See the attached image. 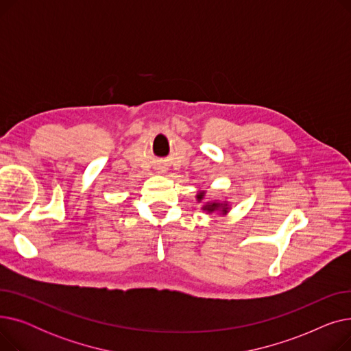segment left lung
Listing matches in <instances>:
<instances>
[{"mask_svg": "<svg viewBox=\"0 0 351 351\" xmlns=\"http://www.w3.org/2000/svg\"><path fill=\"white\" fill-rule=\"evenodd\" d=\"M204 196H205V192H200V193L197 195V200H202V199H204ZM204 209H205V210H208V212H213V210H217V209H222V212H223V213H226V212H228L226 205L217 204V202H213V204H208L206 206H204Z\"/></svg>", "mask_w": 351, "mask_h": 351, "instance_id": "obj_1", "label": "left lung"}]
</instances>
